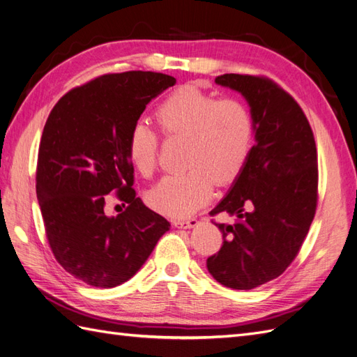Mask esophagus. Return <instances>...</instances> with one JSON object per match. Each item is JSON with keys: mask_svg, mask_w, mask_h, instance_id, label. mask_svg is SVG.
I'll return each mask as SVG.
<instances>
[{"mask_svg": "<svg viewBox=\"0 0 357 357\" xmlns=\"http://www.w3.org/2000/svg\"><path fill=\"white\" fill-rule=\"evenodd\" d=\"M198 225L197 219H186V220H174V226L178 229H190V228H195Z\"/></svg>", "mask_w": 357, "mask_h": 357, "instance_id": "34e87169", "label": "esophagus"}]
</instances>
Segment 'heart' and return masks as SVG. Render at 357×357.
Returning a JSON list of instances; mask_svg holds the SVG:
<instances>
[{
    "mask_svg": "<svg viewBox=\"0 0 357 357\" xmlns=\"http://www.w3.org/2000/svg\"><path fill=\"white\" fill-rule=\"evenodd\" d=\"M167 137L188 138L183 174L165 176L149 192V204L171 218H188L207 202L214 181L229 183L240 174L253 146L255 123L240 100H218L193 86L171 92L155 113ZM159 137L153 128L138 121L128 137V155L143 176L156 167Z\"/></svg>",
    "mask_w": 357,
    "mask_h": 357,
    "instance_id": "obj_1",
    "label": "heart"
}]
</instances>
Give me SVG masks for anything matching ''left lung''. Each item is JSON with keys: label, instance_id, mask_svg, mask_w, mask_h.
Masks as SVG:
<instances>
[{"label": "left lung", "instance_id": "8db88e82", "mask_svg": "<svg viewBox=\"0 0 357 357\" xmlns=\"http://www.w3.org/2000/svg\"><path fill=\"white\" fill-rule=\"evenodd\" d=\"M215 83L244 96L256 143L210 213L238 220L218 225L223 245L207 268L220 284L250 290L283 274L305 240L317 205V150L304 112L274 82L223 74Z\"/></svg>", "mask_w": 357, "mask_h": 357}]
</instances>
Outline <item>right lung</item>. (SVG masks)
Wrapping results in <instances>:
<instances>
[{
    "mask_svg": "<svg viewBox=\"0 0 357 357\" xmlns=\"http://www.w3.org/2000/svg\"><path fill=\"white\" fill-rule=\"evenodd\" d=\"M176 84L152 71L105 74L66 93L43 129L37 199L53 255L83 283L110 289L147 261L169 222L135 197L128 137L146 105ZM128 204L105 214V195Z\"/></svg>",
    "mask_w": 357,
    "mask_h": 357,
    "instance_id": "add662e5",
    "label": "right lung"
}]
</instances>
